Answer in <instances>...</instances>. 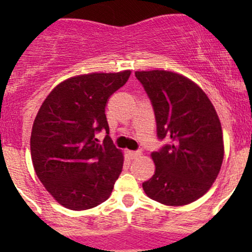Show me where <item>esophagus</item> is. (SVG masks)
Masks as SVG:
<instances>
[{
	"instance_id": "esophagus-1",
	"label": "esophagus",
	"mask_w": 252,
	"mask_h": 252,
	"mask_svg": "<svg viewBox=\"0 0 252 252\" xmlns=\"http://www.w3.org/2000/svg\"><path fill=\"white\" fill-rule=\"evenodd\" d=\"M126 155H128V157L130 159H135V158H138V157H140L141 152L140 151H128L126 152Z\"/></svg>"
}]
</instances>
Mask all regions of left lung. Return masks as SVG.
<instances>
[{
  "label": "left lung",
  "instance_id": "8db88e82",
  "mask_svg": "<svg viewBox=\"0 0 252 252\" xmlns=\"http://www.w3.org/2000/svg\"><path fill=\"white\" fill-rule=\"evenodd\" d=\"M154 106L157 136L169 145L152 152L155 174L142 183L150 199L167 206L196 201L210 190L224 157L222 126L212 102L189 78L164 69L136 70Z\"/></svg>",
  "mask_w": 252,
  "mask_h": 252
}]
</instances>
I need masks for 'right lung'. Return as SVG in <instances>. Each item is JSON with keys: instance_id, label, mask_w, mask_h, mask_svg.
<instances>
[{"instance_id": "1", "label": "right lung", "mask_w": 252, "mask_h": 252, "mask_svg": "<svg viewBox=\"0 0 252 252\" xmlns=\"http://www.w3.org/2000/svg\"><path fill=\"white\" fill-rule=\"evenodd\" d=\"M130 70L89 73L65 79L42 102L30 138L32 166L45 189L73 211L96 207L110 197L123 168V152L110 133L106 103L124 85Z\"/></svg>"}]
</instances>
